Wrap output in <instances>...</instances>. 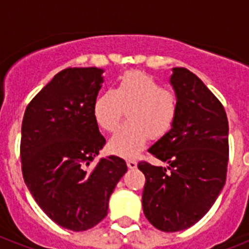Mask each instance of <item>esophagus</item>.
<instances>
[{
  "instance_id": "esophagus-1",
  "label": "esophagus",
  "mask_w": 249,
  "mask_h": 249,
  "mask_svg": "<svg viewBox=\"0 0 249 249\" xmlns=\"http://www.w3.org/2000/svg\"><path fill=\"white\" fill-rule=\"evenodd\" d=\"M126 165H128L129 169H136L137 168V161L133 159H129L126 160Z\"/></svg>"
}]
</instances>
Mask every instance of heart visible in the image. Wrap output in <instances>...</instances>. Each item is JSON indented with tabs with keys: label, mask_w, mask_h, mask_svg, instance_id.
Segmentation results:
<instances>
[{
	"label": "heart",
	"mask_w": 249,
	"mask_h": 249,
	"mask_svg": "<svg viewBox=\"0 0 249 249\" xmlns=\"http://www.w3.org/2000/svg\"><path fill=\"white\" fill-rule=\"evenodd\" d=\"M128 108V121L109 140V150L130 158L143 147L150 136L163 137L177 119L178 98L151 75L126 72L115 89H107L95 98L93 115L102 129L111 132Z\"/></svg>",
	"instance_id": "obj_1"
}]
</instances>
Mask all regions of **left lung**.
Here are the masks:
<instances>
[{"label":"left lung","instance_id":"8db88e82","mask_svg":"<svg viewBox=\"0 0 249 249\" xmlns=\"http://www.w3.org/2000/svg\"><path fill=\"white\" fill-rule=\"evenodd\" d=\"M178 98L173 126L148 152L166 166L141 161L146 177L142 207L161 231L189 229L204 217L222 191L229 161V123L224 106L196 75L173 68Z\"/></svg>","mask_w":249,"mask_h":249}]
</instances>
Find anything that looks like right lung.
I'll use <instances>...</instances> for the list:
<instances>
[{
  "label": "right lung",
  "instance_id": "1",
  "mask_svg": "<svg viewBox=\"0 0 249 249\" xmlns=\"http://www.w3.org/2000/svg\"><path fill=\"white\" fill-rule=\"evenodd\" d=\"M103 72L60 71L31 101L21 123L25 185L55 224L73 231L91 229L107 216L109 196L128 169L113 155L88 168L106 143L93 115Z\"/></svg>",
  "mask_w": 249,
  "mask_h": 249
}]
</instances>
